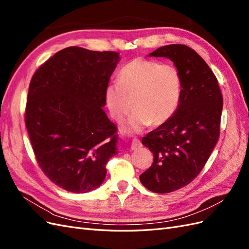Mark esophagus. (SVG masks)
<instances>
[{
	"label": "esophagus",
	"instance_id": "obj_1",
	"mask_svg": "<svg viewBox=\"0 0 249 249\" xmlns=\"http://www.w3.org/2000/svg\"><path fill=\"white\" fill-rule=\"evenodd\" d=\"M140 146H141L140 140L137 139V138H134V139L132 140V143H131V149H132V150H135V149L139 148Z\"/></svg>",
	"mask_w": 249,
	"mask_h": 249
}]
</instances>
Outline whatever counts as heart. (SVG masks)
Listing matches in <instances>:
<instances>
[{
  "mask_svg": "<svg viewBox=\"0 0 249 249\" xmlns=\"http://www.w3.org/2000/svg\"><path fill=\"white\" fill-rule=\"evenodd\" d=\"M182 93L183 78L176 65L135 58L120 70L118 82L107 86L105 99L111 117L117 123L134 108L124 130L140 132L150 124H163L175 115Z\"/></svg>",
  "mask_w": 249,
  "mask_h": 249,
  "instance_id": "heart-1",
  "label": "heart"
}]
</instances>
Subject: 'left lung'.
<instances>
[{"instance_id": "8db88e82", "label": "left lung", "mask_w": 249, "mask_h": 249, "mask_svg": "<svg viewBox=\"0 0 249 249\" xmlns=\"http://www.w3.org/2000/svg\"><path fill=\"white\" fill-rule=\"evenodd\" d=\"M149 56L170 59L183 78L175 115L142 138L154 162L140 182L153 192L169 193L190 184L206 165L219 138L223 99L214 72L191 48L169 44Z\"/></svg>"}]
</instances>
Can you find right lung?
I'll list each match as a JSON object with an SVG mask.
<instances>
[{"mask_svg": "<svg viewBox=\"0 0 249 249\" xmlns=\"http://www.w3.org/2000/svg\"><path fill=\"white\" fill-rule=\"evenodd\" d=\"M118 61L116 52L70 47L30 82L25 122L35 158L44 175L69 192L100 187L117 154V127L103 107Z\"/></svg>", "mask_w": 249, "mask_h": 249, "instance_id": "obj_1", "label": "right lung"}]
</instances>
